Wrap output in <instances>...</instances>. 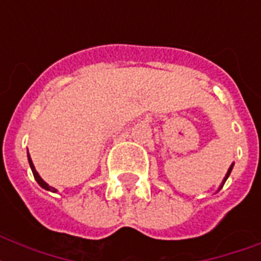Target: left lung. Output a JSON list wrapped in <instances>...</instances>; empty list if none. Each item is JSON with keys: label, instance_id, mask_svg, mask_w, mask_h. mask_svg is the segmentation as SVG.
<instances>
[{"label": "left lung", "instance_id": "left-lung-1", "mask_svg": "<svg viewBox=\"0 0 261 261\" xmlns=\"http://www.w3.org/2000/svg\"><path fill=\"white\" fill-rule=\"evenodd\" d=\"M233 165H234V164H231L230 165V168H229V171H227V173H226V176H225V178H223V182L226 181V178L229 177V174H230V172H231V169H233ZM223 182H222V186H223ZM222 186H221V188H222Z\"/></svg>", "mask_w": 261, "mask_h": 261}]
</instances>
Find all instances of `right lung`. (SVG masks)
I'll use <instances>...</instances> for the list:
<instances>
[{
    "instance_id": "obj_1",
    "label": "right lung",
    "mask_w": 261,
    "mask_h": 261,
    "mask_svg": "<svg viewBox=\"0 0 261 261\" xmlns=\"http://www.w3.org/2000/svg\"><path fill=\"white\" fill-rule=\"evenodd\" d=\"M28 163H30V167H31V169H32L34 177H35V180L38 181L39 186L42 187V188H44V190H47V191H53V192H57V190H55L54 187L48 186V184H47L46 181H43V178L40 177V176H39V173H38V172H36V169H35L34 164H32V160H31V157H30V153H28Z\"/></svg>"
}]
</instances>
